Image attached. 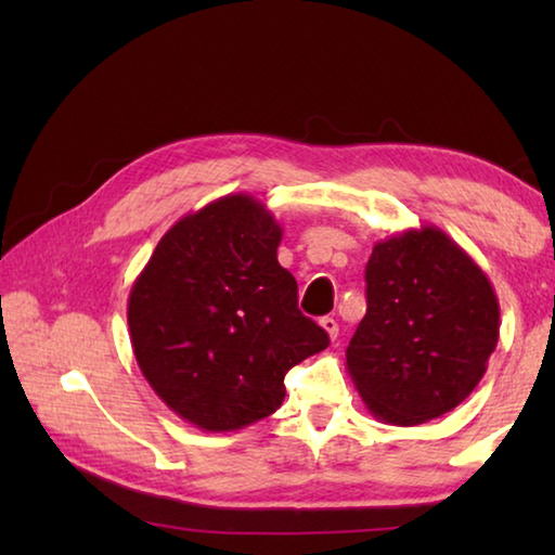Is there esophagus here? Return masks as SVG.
<instances>
[{
	"instance_id": "esophagus-1",
	"label": "esophagus",
	"mask_w": 555,
	"mask_h": 555,
	"mask_svg": "<svg viewBox=\"0 0 555 555\" xmlns=\"http://www.w3.org/2000/svg\"><path fill=\"white\" fill-rule=\"evenodd\" d=\"M321 327L327 333V337H331V340H335L337 333H340V327H337V321H335V318H331V315L321 318Z\"/></svg>"
}]
</instances>
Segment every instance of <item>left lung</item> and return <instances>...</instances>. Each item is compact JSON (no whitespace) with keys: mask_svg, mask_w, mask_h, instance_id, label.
I'll list each match as a JSON object with an SVG mask.
<instances>
[{"mask_svg":"<svg viewBox=\"0 0 555 555\" xmlns=\"http://www.w3.org/2000/svg\"><path fill=\"white\" fill-rule=\"evenodd\" d=\"M367 313L347 374L374 418L418 426L463 403L500 340V304L480 264L436 224L374 244Z\"/></svg>","mask_w":555,"mask_h":555,"instance_id":"obj_1","label":"left lung"}]
</instances>
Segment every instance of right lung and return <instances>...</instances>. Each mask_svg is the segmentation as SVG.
Masks as SVG:
<instances>
[{
  "label": "right lung",
  "instance_id": "right-lung-1",
  "mask_svg": "<svg viewBox=\"0 0 555 555\" xmlns=\"http://www.w3.org/2000/svg\"><path fill=\"white\" fill-rule=\"evenodd\" d=\"M281 234L255 195H222L158 240L129 291L139 370L195 428L224 434L271 416L286 372L331 343L298 311L296 279L276 259Z\"/></svg>",
  "mask_w": 555,
  "mask_h": 555
}]
</instances>
